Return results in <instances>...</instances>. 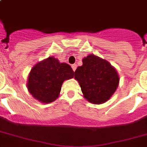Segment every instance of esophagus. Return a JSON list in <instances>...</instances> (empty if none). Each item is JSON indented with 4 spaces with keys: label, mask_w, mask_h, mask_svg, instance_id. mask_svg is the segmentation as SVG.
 I'll return each instance as SVG.
<instances>
[{
    "label": "esophagus",
    "mask_w": 147,
    "mask_h": 147,
    "mask_svg": "<svg viewBox=\"0 0 147 147\" xmlns=\"http://www.w3.org/2000/svg\"><path fill=\"white\" fill-rule=\"evenodd\" d=\"M71 68H72L73 71H76V68H77L76 65H71Z\"/></svg>",
    "instance_id": "obj_1"
}]
</instances>
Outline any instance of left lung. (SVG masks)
Instances as JSON below:
<instances>
[{"mask_svg":"<svg viewBox=\"0 0 147 147\" xmlns=\"http://www.w3.org/2000/svg\"><path fill=\"white\" fill-rule=\"evenodd\" d=\"M84 97L90 103L103 104L114 94L119 83L117 71L106 60L90 54L75 71Z\"/></svg>","mask_w":147,"mask_h":147,"instance_id":"1","label":"left lung"}]
</instances>
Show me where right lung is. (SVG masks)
<instances>
[{
	"label": "right lung",
	"mask_w": 147,
	"mask_h": 147,
	"mask_svg": "<svg viewBox=\"0 0 147 147\" xmlns=\"http://www.w3.org/2000/svg\"><path fill=\"white\" fill-rule=\"evenodd\" d=\"M73 77L70 65L49 57L31 69L27 88L35 99L45 104L51 103L58 97L64 81Z\"/></svg>",
	"instance_id": "right-lung-1"
}]
</instances>
